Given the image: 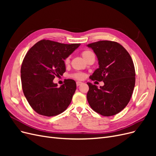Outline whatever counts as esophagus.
I'll use <instances>...</instances> for the list:
<instances>
[{
	"label": "esophagus",
	"instance_id": "1",
	"mask_svg": "<svg viewBox=\"0 0 156 156\" xmlns=\"http://www.w3.org/2000/svg\"><path fill=\"white\" fill-rule=\"evenodd\" d=\"M83 84V83H82V82H80V81H77V82H76V84H77V87L80 86V85H81V84Z\"/></svg>",
	"mask_w": 156,
	"mask_h": 156
}]
</instances>
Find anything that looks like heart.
Returning a JSON list of instances; mask_svg holds the SVG:
<instances>
[{"label":"heart","instance_id":"1","mask_svg":"<svg viewBox=\"0 0 156 156\" xmlns=\"http://www.w3.org/2000/svg\"><path fill=\"white\" fill-rule=\"evenodd\" d=\"M92 54H93V53L91 51L86 50V51H84L82 52L81 55L83 56V58H84V60H86L88 58V56ZM69 61V58H67L65 60V64H68ZM72 77L75 79H83L84 77V74H83L82 73H75V74L72 75Z\"/></svg>","mask_w":156,"mask_h":156}]
</instances>
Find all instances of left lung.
Masks as SVG:
<instances>
[{
  "label": "left lung",
  "mask_w": 156,
  "mask_h": 156,
  "mask_svg": "<svg viewBox=\"0 0 156 156\" xmlns=\"http://www.w3.org/2000/svg\"><path fill=\"white\" fill-rule=\"evenodd\" d=\"M96 54L99 68L90 79L103 81L98 88L87 83V100L92 109L105 116L115 115L129 103L135 83V71L131 56L115 41H99L87 45Z\"/></svg>",
  "instance_id": "8db88e82"
}]
</instances>
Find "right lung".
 <instances>
[{"label": "right lung", "instance_id": "obj_1", "mask_svg": "<svg viewBox=\"0 0 156 156\" xmlns=\"http://www.w3.org/2000/svg\"><path fill=\"white\" fill-rule=\"evenodd\" d=\"M80 45L42 40L27 52L21 68L22 88L27 100L37 113L46 116H56L70 104L76 83L66 79L58 87L53 79L66 72L64 60Z\"/></svg>", "mask_w": 156, "mask_h": 156}]
</instances>
